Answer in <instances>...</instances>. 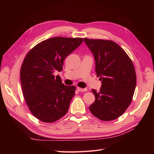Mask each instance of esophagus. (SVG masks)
Wrapping results in <instances>:
<instances>
[{
    "mask_svg": "<svg viewBox=\"0 0 154 154\" xmlns=\"http://www.w3.org/2000/svg\"><path fill=\"white\" fill-rule=\"evenodd\" d=\"M77 90L79 92H85L87 91V88H80V87H78L77 88Z\"/></svg>",
    "mask_w": 154,
    "mask_h": 154,
    "instance_id": "1",
    "label": "esophagus"
}]
</instances>
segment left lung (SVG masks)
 Listing matches in <instances>:
<instances>
[{
  "mask_svg": "<svg viewBox=\"0 0 154 154\" xmlns=\"http://www.w3.org/2000/svg\"><path fill=\"white\" fill-rule=\"evenodd\" d=\"M95 59V69L101 81L99 92L92 89L95 101L89 106L95 117L112 121L122 116L132 100L136 74L125 51L111 40L83 38Z\"/></svg>",
  "mask_w": 154,
  "mask_h": 154,
  "instance_id": "8db88e82",
  "label": "left lung"
}]
</instances>
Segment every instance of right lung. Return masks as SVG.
Returning <instances> with one entry per match:
<instances>
[{
	"label": "right lung",
	"mask_w": 154,
	"mask_h": 154,
	"mask_svg": "<svg viewBox=\"0 0 154 154\" xmlns=\"http://www.w3.org/2000/svg\"><path fill=\"white\" fill-rule=\"evenodd\" d=\"M82 38L53 37L29 51L20 69V81L26 103L35 118L53 123L67 112L76 87L63 84L54 72L63 69V61L83 42Z\"/></svg>",
	"instance_id": "add662e5"
}]
</instances>
